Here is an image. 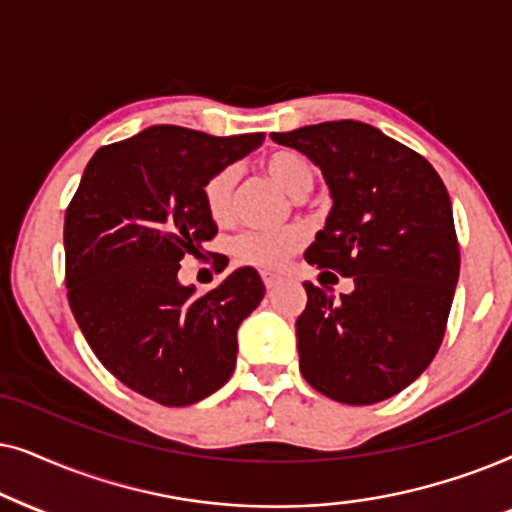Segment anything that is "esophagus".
<instances>
[{"instance_id":"34e87169","label":"esophagus","mask_w":512,"mask_h":512,"mask_svg":"<svg viewBox=\"0 0 512 512\" xmlns=\"http://www.w3.org/2000/svg\"><path fill=\"white\" fill-rule=\"evenodd\" d=\"M262 281L267 285V290H274L278 283H281V276L271 274V271H262Z\"/></svg>"}]
</instances>
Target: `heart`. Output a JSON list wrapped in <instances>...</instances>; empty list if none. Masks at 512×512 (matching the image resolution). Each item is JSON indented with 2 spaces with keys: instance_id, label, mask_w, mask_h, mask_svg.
Wrapping results in <instances>:
<instances>
[{
  "instance_id": "1",
  "label": "heart",
  "mask_w": 512,
  "mask_h": 512,
  "mask_svg": "<svg viewBox=\"0 0 512 512\" xmlns=\"http://www.w3.org/2000/svg\"><path fill=\"white\" fill-rule=\"evenodd\" d=\"M264 168L271 180L290 194L292 199H304L316 187V168L306 156L297 152H276L264 161ZM234 187L236 168H220L203 185V203L210 220L217 224H227L234 210ZM306 241V231L299 224L281 229H252L243 231L234 241V255L238 262L250 264L260 269H278L288 262L290 255L302 248Z\"/></svg>"
}]
</instances>
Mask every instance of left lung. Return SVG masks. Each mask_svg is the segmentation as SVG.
<instances>
[{"mask_svg": "<svg viewBox=\"0 0 512 512\" xmlns=\"http://www.w3.org/2000/svg\"><path fill=\"white\" fill-rule=\"evenodd\" d=\"M271 140L309 156L330 187L306 262L353 278L339 302L304 283L299 370L337 403H381L431 365L445 337L461 264L447 189L424 156L360 121Z\"/></svg>", "mask_w": 512, "mask_h": 512, "instance_id": "8db88e82", "label": "left lung"}]
</instances>
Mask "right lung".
Listing matches in <instances>:
<instances>
[{"instance_id":"add662e5","label":"right lung","mask_w":512,"mask_h":512,"mask_svg":"<svg viewBox=\"0 0 512 512\" xmlns=\"http://www.w3.org/2000/svg\"><path fill=\"white\" fill-rule=\"evenodd\" d=\"M262 140L149 126L100 147L67 206L70 309L100 363L154 403L194 405L234 372L238 325L264 297L260 274L241 267L196 297L177 271L217 234L203 185Z\"/></svg>"}]
</instances>
